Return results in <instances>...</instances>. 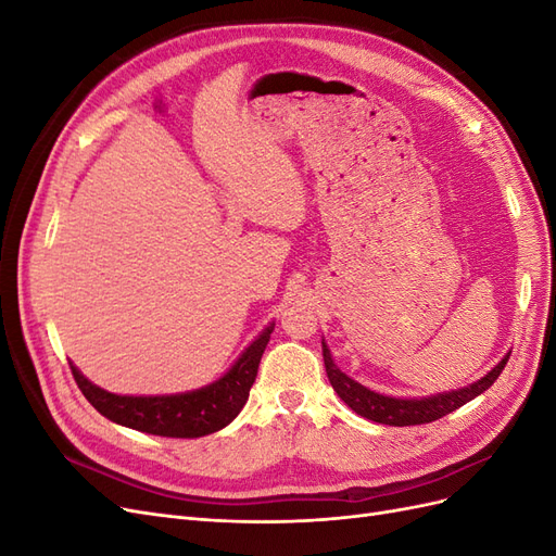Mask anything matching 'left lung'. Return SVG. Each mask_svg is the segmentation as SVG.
<instances>
[{
    "label": "left lung",
    "instance_id": "obj_1",
    "mask_svg": "<svg viewBox=\"0 0 556 556\" xmlns=\"http://www.w3.org/2000/svg\"><path fill=\"white\" fill-rule=\"evenodd\" d=\"M323 357H325V368H327L333 392L339 394L357 415L371 419V422L390 425V427L427 425V422H433V419H441L452 410L462 408L464 403L473 401L484 390H490L510 359V355H506L484 378L462 387V390H452V392L433 394L425 399H396V396L378 394L374 390H368V387L359 384L357 380L348 378L341 368L333 364L331 352L325 341H323Z\"/></svg>",
    "mask_w": 556,
    "mask_h": 556
}]
</instances>
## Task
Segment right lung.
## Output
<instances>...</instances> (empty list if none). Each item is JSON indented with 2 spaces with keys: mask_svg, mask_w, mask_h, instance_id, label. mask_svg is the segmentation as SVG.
Instances as JSON below:
<instances>
[{
  "mask_svg": "<svg viewBox=\"0 0 556 556\" xmlns=\"http://www.w3.org/2000/svg\"><path fill=\"white\" fill-rule=\"evenodd\" d=\"M274 325H268L255 341H252L243 355L233 362L229 371L201 390L182 394H162V396H121L111 394L102 387L92 384L74 364L72 374L92 406L109 417L111 422L137 429L153 435H166V439H199L213 431L227 427L233 417L245 406L250 387L257 378L260 359L264 348L271 339Z\"/></svg>",
  "mask_w": 556,
  "mask_h": 556,
  "instance_id": "1",
  "label": "right lung"
}]
</instances>
